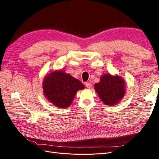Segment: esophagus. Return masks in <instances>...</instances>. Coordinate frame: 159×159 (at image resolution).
<instances>
[{"instance_id":"esophagus-1","label":"esophagus","mask_w":159,"mask_h":159,"mask_svg":"<svg viewBox=\"0 0 159 159\" xmlns=\"http://www.w3.org/2000/svg\"><path fill=\"white\" fill-rule=\"evenodd\" d=\"M85 86H86V88H91V83H89V82H86L85 83Z\"/></svg>"}]
</instances>
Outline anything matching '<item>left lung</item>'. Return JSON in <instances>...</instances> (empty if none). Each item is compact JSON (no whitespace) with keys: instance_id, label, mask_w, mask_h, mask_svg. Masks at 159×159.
<instances>
[{"instance_id":"8db88e82","label":"left lung","mask_w":159,"mask_h":159,"mask_svg":"<svg viewBox=\"0 0 159 159\" xmlns=\"http://www.w3.org/2000/svg\"><path fill=\"white\" fill-rule=\"evenodd\" d=\"M94 89L102 102L112 106L121 102L126 93V83L119 75L105 74L100 77L99 82L94 85Z\"/></svg>"}]
</instances>
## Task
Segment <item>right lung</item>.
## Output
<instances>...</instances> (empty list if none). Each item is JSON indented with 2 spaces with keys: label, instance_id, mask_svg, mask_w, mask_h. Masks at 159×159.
Masks as SVG:
<instances>
[{
  "label": "right lung",
  "instance_id": "1",
  "mask_svg": "<svg viewBox=\"0 0 159 159\" xmlns=\"http://www.w3.org/2000/svg\"><path fill=\"white\" fill-rule=\"evenodd\" d=\"M81 81L63 70H55L47 74L42 81L44 95L49 102L61 109L72 103L77 91L84 89Z\"/></svg>",
  "mask_w": 159,
  "mask_h": 159
}]
</instances>
